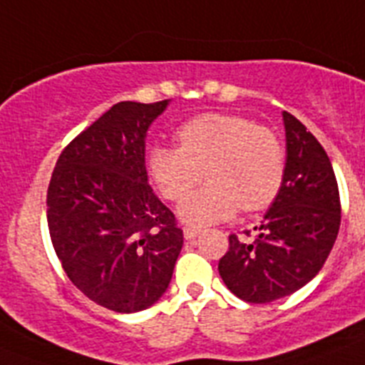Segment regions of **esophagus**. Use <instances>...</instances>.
Returning <instances> with one entry per match:
<instances>
[{"label":"esophagus","mask_w":365,"mask_h":365,"mask_svg":"<svg viewBox=\"0 0 365 365\" xmlns=\"http://www.w3.org/2000/svg\"><path fill=\"white\" fill-rule=\"evenodd\" d=\"M185 237L186 240H195L199 234H201V230H199L197 227H185Z\"/></svg>","instance_id":"esophagus-1"}]
</instances>
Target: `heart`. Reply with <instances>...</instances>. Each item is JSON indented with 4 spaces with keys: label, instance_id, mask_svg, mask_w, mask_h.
<instances>
[{
    "label": "heart",
    "instance_id": "b5f03b06",
    "mask_svg": "<svg viewBox=\"0 0 365 365\" xmlns=\"http://www.w3.org/2000/svg\"><path fill=\"white\" fill-rule=\"evenodd\" d=\"M180 146H155L148 168L155 185L170 201L185 199L179 208L193 225L222 221L241 208L256 212L269 206L285 177V153L278 137L252 120L227 113L190 118L177 131Z\"/></svg>",
    "mask_w": 365,
    "mask_h": 365
}]
</instances>
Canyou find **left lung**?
I'll use <instances>...</instances> for the list:
<instances>
[{
	"instance_id": "8db88e82",
	"label": "left lung",
	"mask_w": 365,
	"mask_h": 365,
	"mask_svg": "<svg viewBox=\"0 0 365 365\" xmlns=\"http://www.w3.org/2000/svg\"><path fill=\"white\" fill-rule=\"evenodd\" d=\"M287 163L279 193L256 240L228 237L219 274L237 298L269 303L307 285L320 272L340 228V193L327 153L314 135L283 111Z\"/></svg>"
}]
</instances>
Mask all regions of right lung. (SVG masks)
<instances>
[{"mask_svg":"<svg viewBox=\"0 0 365 365\" xmlns=\"http://www.w3.org/2000/svg\"><path fill=\"white\" fill-rule=\"evenodd\" d=\"M170 100L118 102L62 151L47 190L58 259L89 299L115 312L151 307L182 248L175 215L148 185L146 135Z\"/></svg>","mask_w":365,"mask_h":365,"instance_id":"1","label":"right lung"}]
</instances>
